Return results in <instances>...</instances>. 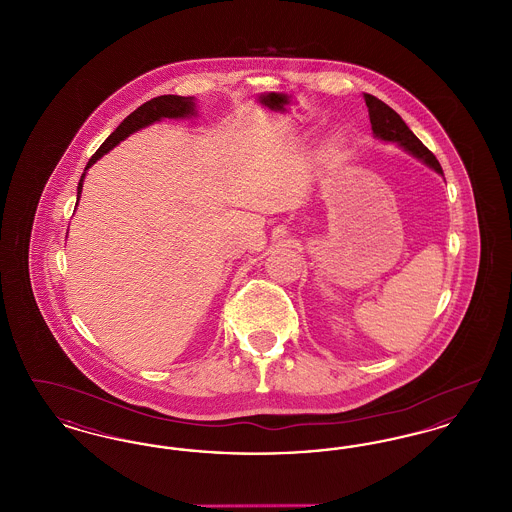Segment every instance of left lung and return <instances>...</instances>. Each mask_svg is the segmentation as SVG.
I'll use <instances>...</instances> for the list:
<instances>
[{
  "instance_id": "left-lung-1",
  "label": "left lung",
  "mask_w": 512,
  "mask_h": 512,
  "mask_svg": "<svg viewBox=\"0 0 512 512\" xmlns=\"http://www.w3.org/2000/svg\"><path fill=\"white\" fill-rule=\"evenodd\" d=\"M365 101L370 124H372V134L376 140L397 144L403 151H407L409 155L422 161L426 167L443 176L441 165L434 157V153L414 136L413 130L391 109L390 105H386L382 99L370 94H365Z\"/></svg>"
}]
</instances>
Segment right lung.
<instances>
[{
    "label": "right lung",
    "mask_w": 512,
    "mask_h": 512,
    "mask_svg": "<svg viewBox=\"0 0 512 512\" xmlns=\"http://www.w3.org/2000/svg\"><path fill=\"white\" fill-rule=\"evenodd\" d=\"M197 115V101L195 98H184V96H159V98L149 99L144 105H140L134 113H130L124 121L115 128V132L101 144L94 157L88 161L86 169L80 176L78 188H76V205L82 194L84 178L88 169L99 161L105 153H109L113 147L119 146L122 140H126L130 134L146 128L153 122L163 121V119H186V117H195Z\"/></svg>",
    "instance_id": "add662e5"
}]
</instances>
